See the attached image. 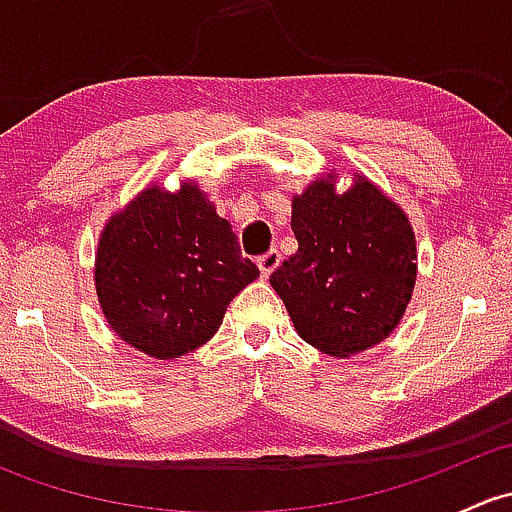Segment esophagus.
I'll return each mask as SVG.
<instances>
[{
  "instance_id": "esophagus-1",
  "label": "esophagus",
  "mask_w": 512,
  "mask_h": 512,
  "mask_svg": "<svg viewBox=\"0 0 512 512\" xmlns=\"http://www.w3.org/2000/svg\"><path fill=\"white\" fill-rule=\"evenodd\" d=\"M280 260H282V257H280V252H277V250H270V252H267V255H262L260 260H257V267H260V275L267 280V277H270L272 272H275L277 267H280Z\"/></svg>"
}]
</instances>
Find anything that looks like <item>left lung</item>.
I'll list each match as a JSON object with an SVG mask.
<instances>
[{
    "mask_svg": "<svg viewBox=\"0 0 512 512\" xmlns=\"http://www.w3.org/2000/svg\"><path fill=\"white\" fill-rule=\"evenodd\" d=\"M337 170L317 175L292 198L299 250L270 285L294 329L329 356L376 347L404 319L416 287L418 255L409 215L366 175L337 190Z\"/></svg>",
    "mask_w": 512,
    "mask_h": 512,
    "instance_id": "1",
    "label": "left lung"
}]
</instances>
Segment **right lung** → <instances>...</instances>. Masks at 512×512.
<instances>
[{
  "label": "right lung",
  "instance_id": "add662e5",
  "mask_svg": "<svg viewBox=\"0 0 512 512\" xmlns=\"http://www.w3.org/2000/svg\"><path fill=\"white\" fill-rule=\"evenodd\" d=\"M260 270L198 180L151 183L103 225L94 285L108 327L153 359H180L215 337L227 304Z\"/></svg>",
  "mask_w": 512,
  "mask_h": 512
}]
</instances>
